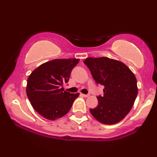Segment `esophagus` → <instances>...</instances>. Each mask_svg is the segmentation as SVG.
Instances as JSON below:
<instances>
[{
	"label": "esophagus",
	"instance_id": "1",
	"mask_svg": "<svg viewBox=\"0 0 157 157\" xmlns=\"http://www.w3.org/2000/svg\"><path fill=\"white\" fill-rule=\"evenodd\" d=\"M81 95L83 97H89V94H81Z\"/></svg>",
	"mask_w": 157,
	"mask_h": 157
}]
</instances>
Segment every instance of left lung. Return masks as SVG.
<instances>
[{
    "label": "left lung",
    "mask_w": 157,
    "mask_h": 157,
    "mask_svg": "<svg viewBox=\"0 0 157 157\" xmlns=\"http://www.w3.org/2000/svg\"><path fill=\"white\" fill-rule=\"evenodd\" d=\"M83 63L94 81L105 86L103 97H97L99 105L90 109L91 114L105 125L121 122L131 111L137 97L135 75L123 63L107 57L87 58Z\"/></svg>",
    "instance_id": "1"
}]
</instances>
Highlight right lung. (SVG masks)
Returning <instances> with one entry per match:
<instances>
[{"instance_id": "1", "label": "right lung", "mask_w": 157, "mask_h": 157, "mask_svg": "<svg viewBox=\"0 0 157 157\" xmlns=\"http://www.w3.org/2000/svg\"><path fill=\"white\" fill-rule=\"evenodd\" d=\"M79 59H55L40 65L27 79L26 94L32 107L44 118L55 121L68 113L79 93L71 94L63 86Z\"/></svg>"}]
</instances>
